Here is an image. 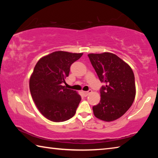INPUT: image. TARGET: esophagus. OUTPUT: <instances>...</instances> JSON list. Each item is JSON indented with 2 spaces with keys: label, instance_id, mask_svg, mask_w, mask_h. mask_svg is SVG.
Segmentation results:
<instances>
[{
  "label": "esophagus",
  "instance_id": "1",
  "mask_svg": "<svg viewBox=\"0 0 158 158\" xmlns=\"http://www.w3.org/2000/svg\"><path fill=\"white\" fill-rule=\"evenodd\" d=\"M91 92H92V90H88V91H82L81 93H82L83 96H84V97H86V96L89 95V93H90Z\"/></svg>",
  "mask_w": 158,
  "mask_h": 158
}]
</instances>
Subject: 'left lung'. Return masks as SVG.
I'll return each mask as SVG.
<instances>
[{"instance_id":"8db88e82","label":"left lung","mask_w":158,"mask_h":158,"mask_svg":"<svg viewBox=\"0 0 158 158\" xmlns=\"http://www.w3.org/2000/svg\"><path fill=\"white\" fill-rule=\"evenodd\" d=\"M99 79L104 85L100 90V103L93 106L95 117L105 121L121 117L132 105L136 95L132 69L111 53L88 55Z\"/></svg>"}]
</instances>
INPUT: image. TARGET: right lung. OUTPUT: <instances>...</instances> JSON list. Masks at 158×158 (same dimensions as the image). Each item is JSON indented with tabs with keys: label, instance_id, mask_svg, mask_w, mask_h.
Here are the masks:
<instances>
[{
	"label": "right lung",
	"instance_id": "right-lung-1",
	"mask_svg": "<svg viewBox=\"0 0 158 158\" xmlns=\"http://www.w3.org/2000/svg\"><path fill=\"white\" fill-rule=\"evenodd\" d=\"M83 53L55 52L40 59L30 79L32 98L40 113L53 122L68 121L74 116L81 96L62 85L70 66Z\"/></svg>",
	"mask_w": 158,
	"mask_h": 158
}]
</instances>
